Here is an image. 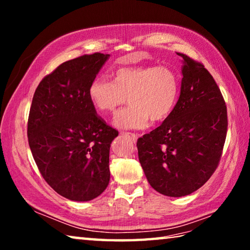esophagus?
<instances>
[{
  "mask_svg": "<svg viewBox=\"0 0 250 250\" xmlns=\"http://www.w3.org/2000/svg\"><path fill=\"white\" fill-rule=\"evenodd\" d=\"M122 135H125V137H128L129 139H131L133 142H135L138 140V135L134 134V133H131V132H121Z\"/></svg>",
  "mask_w": 250,
  "mask_h": 250,
  "instance_id": "1",
  "label": "esophagus"
}]
</instances>
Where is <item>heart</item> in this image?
<instances>
[{
    "instance_id": "obj_1",
    "label": "heart",
    "mask_w": 250,
    "mask_h": 250,
    "mask_svg": "<svg viewBox=\"0 0 250 250\" xmlns=\"http://www.w3.org/2000/svg\"><path fill=\"white\" fill-rule=\"evenodd\" d=\"M112 78H95L88 95L103 115L115 112L128 99L129 107L113 119V125L119 129H146L150 119L166 120L179 100L180 78L167 66L124 67L113 71Z\"/></svg>"
}]
</instances>
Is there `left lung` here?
I'll use <instances>...</instances> for the list:
<instances>
[{
    "label": "left lung",
    "mask_w": 250,
    "mask_h": 250,
    "mask_svg": "<svg viewBox=\"0 0 250 250\" xmlns=\"http://www.w3.org/2000/svg\"><path fill=\"white\" fill-rule=\"evenodd\" d=\"M183 58L181 94L158 128L138 139L139 161L150 185L171 197L202 188L216 170L227 133V108L204 65Z\"/></svg>",
    "instance_id": "8db88e82"
}]
</instances>
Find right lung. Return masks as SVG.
Listing matches in <instances>:
<instances>
[{
	"mask_svg": "<svg viewBox=\"0 0 250 250\" xmlns=\"http://www.w3.org/2000/svg\"><path fill=\"white\" fill-rule=\"evenodd\" d=\"M110 55L70 59L45 76L33 97L28 145L47 184L71 201L94 200L109 184V151L118 131L97 115L89 86Z\"/></svg>",
	"mask_w": 250,
	"mask_h": 250,
	"instance_id": "right-lung-1",
	"label": "right lung"
}]
</instances>
